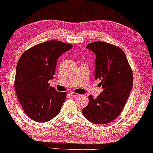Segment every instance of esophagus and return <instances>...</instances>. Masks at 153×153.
Masks as SVG:
<instances>
[{
    "label": "esophagus",
    "instance_id": "esophagus-1",
    "mask_svg": "<svg viewBox=\"0 0 153 153\" xmlns=\"http://www.w3.org/2000/svg\"><path fill=\"white\" fill-rule=\"evenodd\" d=\"M69 94H70L72 97H76V96H78V94H77V93H76V92H70V93H69Z\"/></svg>",
    "mask_w": 153,
    "mask_h": 153
}]
</instances>
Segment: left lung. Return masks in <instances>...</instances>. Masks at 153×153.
I'll return each mask as SVG.
<instances>
[{"instance_id":"1","label":"left lung","mask_w":153,"mask_h":153,"mask_svg":"<svg viewBox=\"0 0 153 153\" xmlns=\"http://www.w3.org/2000/svg\"><path fill=\"white\" fill-rule=\"evenodd\" d=\"M86 47L96 55L94 77L101 80L103 91L96 98L89 96V104L82 113L94 124H107L124 108L132 89L133 72L123 50L117 46L96 41Z\"/></svg>"}]
</instances>
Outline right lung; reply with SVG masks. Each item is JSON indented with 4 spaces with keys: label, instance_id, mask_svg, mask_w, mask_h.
<instances>
[{
    "label": "right lung",
    "instance_id": "1",
    "mask_svg": "<svg viewBox=\"0 0 153 153\" xmlns=\"http://www.w3.org/2000/svg\"><path fill=\"white\" fill-rule=\"evenodd\" d=\"M73 47L71 44L51 40L26 50L18 62L15 88L18 99L31 119L45 123L56 117L66 98L65 92L50 86L57 59Z\"/></svg>",
    "mask_w": 153,
    "mask_h": 153
}]
</instances>
